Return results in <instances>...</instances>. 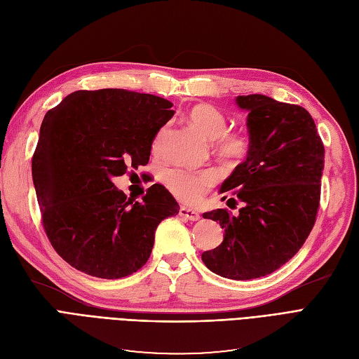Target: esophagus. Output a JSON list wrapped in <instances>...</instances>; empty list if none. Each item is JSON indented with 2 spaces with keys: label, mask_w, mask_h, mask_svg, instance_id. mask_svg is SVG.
Returning a JSON list of instances; mask_svg holds the SVG:
<instances>
[{
  "label": "esophagus",
  "mask_w": 359,
  "mask_h": 359,
  "mask_svg": "<svg viewBox=\"0 0 359 359\" xmlns=\"http://www.w3.org/2000/svg\"><path fill=\"white\" fill-rule=\"evenodd\" d=\"M180 215L182 217V219H187V220H190V222H198V220H201L199 212L191 210V208H187V206H181V208H180Z\"/></svg>",
  "instance_id": "1"
}]
</instances>
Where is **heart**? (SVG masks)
<instances>
[{
    "instance_id": "obj_1",
    "label": "heart",
    "mask_w": 359,
    "mask_h": 359,
    "mask_svg": "<svg viewBox=\"0 0 359 359\" xmlns=\"http://www.w3.org/2000/svg\"><path fill=\"white\" fill-rule=\"evenodd\" d=\"M190 124L206 139L215 140L219 153L226 158L241 157L248 148V139L241 132H226L227 119L223 112L211 104L194 106L189 114ZM217 181L215 170L190 172L184 169H168L163 173V182L173 196L189 203H198Z\"/></svg>"
}]
</instances>
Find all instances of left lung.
Instances as JSON below:
<instances>
[{
	"mask_svg": "<svg viewBox=\"0 0 359 359\" xmlns=\"http://www.w3.org/2000/svg\"><path fill=\"white\" fill-rule=\"evenodd\" d=\"M235 103L248 114V149L220 193L232 191L243 208L203 214L224 233L202 262L224 278L252 280L274 273L306 243L319 208L325 148L304 107L264 94L238 95Z\"/></svg>",
	"mask_w": 359,
	"mask_h": 359,
	"instance_id": "8db88e82",
	"label": "left lung"
}]
</instances>
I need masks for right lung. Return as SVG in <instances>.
Segmentation results:
<instances>
[{
    "label": "right lung",
    "mask_w": 359,
    "mask_h": 359,
    "mask_svg": "<svg viewBox=\"0 0 359 359\" xmlns=\"http://www.w3.org/2000/svg\"><path fill=\"white\" fill-rule=\"evenodd\" d=\"M170 107L153 94L104 88L74 91L43 118L32 181L49 241L73 268L132 276L149 259L160 222L180 212L160 184L132 202L112 182L149 161Z\"/></svg>",
    "instance_id": "right-lung-1"
}]
</instances>
